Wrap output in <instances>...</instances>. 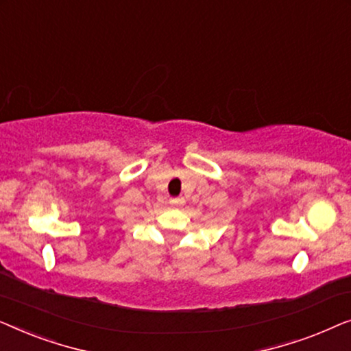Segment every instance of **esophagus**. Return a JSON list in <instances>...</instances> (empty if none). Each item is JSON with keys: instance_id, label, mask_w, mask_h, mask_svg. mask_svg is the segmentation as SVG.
I'll use <instances>...</instances> for the list:
<instances>
[{"instance_id": "34e87169", "label": "esophagus", "mask_w": 351, "mask_h": 351, "mask_svg": "<svg viewBox=\"0 0 351 351\" xmlns=\"http://www.w3.org/2000/svg\"><path fill=\"white\" fill-rule=\"evenodd\" d=\"M169 203L174 206V208H180V206L185 204V199L182 196H176V198H171Z\"/></svg>"}]
</instances>
